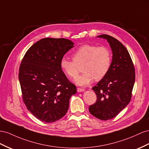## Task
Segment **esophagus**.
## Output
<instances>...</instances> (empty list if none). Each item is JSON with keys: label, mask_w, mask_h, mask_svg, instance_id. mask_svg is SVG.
Wrapping results in <instances>:
<instances>
[{"label": "esophagus", "mask_w": 149, "mask_h": 149, "mask_svg": "<svg viewBox=\"0 0 149 149\" xmlns=\"http://www.w3.org/2000/svg\"><path fill=\"white\" fill-rule=\"evenodd\" d=\"M77 91L78 92H83V91H84V89H83V88H77Z\"/></svg>", "instance_id": "34e87169"}]
</instances>
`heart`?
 <instances>
[{"instance_id": "1", "label": "heart", "mask_w": 149, "mask_h": 149, "mask_svg": "<svg viewBox=\"0 0 149 149\" xmlns=\"http://www.w3.org/2000/svg\"><path fill=\"white\" fill-rule=\"evenodd\" d=\"M73 60L63 58L60 61L61 69L70 78L78 75L79 66L84 73L74 79L79 86H87L93 81L100 80L106 76L110 70L111 55L110 50L104 46L91 45L80 46L73 54Z\"/></svg>"}]
</instances>
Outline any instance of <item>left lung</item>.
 <instances>
[{"instance_id":"obj_1","label":"left lung","mask_w":149,"mask_h":149,"mask_svg":"<svg viewBox=\"0 0 149 149\" xmlns=\"http://www.w3.org/2000/svg\"><path fill=\"white\" fill-rule=\"evenodd\" d=\"M97 38L106 39L112 51L110 70L93 87L97 100L89 107L91 115L100 120L113 118L129 103L135 79V68L129 53L117 39L107 34Z\"/></svg>"}]
</instances>
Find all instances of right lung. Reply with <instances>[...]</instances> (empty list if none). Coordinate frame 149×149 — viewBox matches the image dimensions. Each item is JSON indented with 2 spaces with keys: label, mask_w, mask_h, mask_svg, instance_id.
Instances as JSON below:
<instances>
[{
  "label": "right lung",
  "mask_w": 149,
  "mask_h": 149,
  "mask_svg": "<svg viewBox=\"0 0 149 149\" xmlns=\"http://www.w3.org/2000/svg\"><path fill=\"white\" fill-rule=\"evenodd\" d=\"M74 43L64 38H44L27 50L19 68V79L23 101L36 118L51 123L63 117L70 99L76 94L60 66Z\"/></svg>",
  "instance_id": "1"
}]
</instances>
